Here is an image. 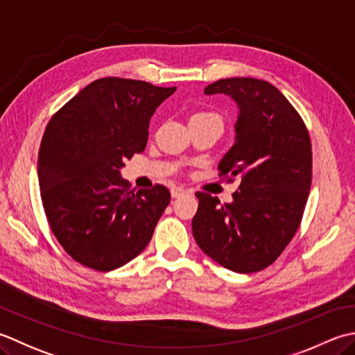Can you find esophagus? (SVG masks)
I'll list each match as a JSON object with an SVG mask.
<instances>
[{"label": "esophagus", "instance_id": "esophagus-1", "mask_svg": "<svg viewBox=\"0 0 355 355\" xmlns=\"http://www.w3.org/2000/svg\"><path fill=\"white\" fill-rule=\"evenodd\" d=\"M187 193V190L184 187H173L171 188V196L173 198H179V196H182V194H185Z\"/></svg>", "mask_w": 355, "mask_h": 355}]
</instances>
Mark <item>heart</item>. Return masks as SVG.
I'll list each match as a JSON object with an SVG mask.
<instances>
[{
	"mask_svg": "<svg viewBox=\"0 0 355 355\" xmlns=\"http://www.w3.org/2000/svg\"><path fill=\"white\" fill-rule=\"evenodd\" d=\"M193 119H216V121H220L219 114L214 113V112H208V110H199L196 112L191 116V121ZM222 122V121H220Z\"/></svg>",
	"mask_w": 355,
	"mask_h": 355,
	"instance_id": "b5f03b06",
	"label": "heart"
}]
</instances>
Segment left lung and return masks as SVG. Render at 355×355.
<instances>
[{"mask_svg": "<svg viewBox=\"0 0 355 355\" xmlns=\"http://www.w3.org/2000/svg\"><path fill=\"white\" fill-rule=\"evenodd\" d=\"M239 105L236 142L219 162V176L241 179L233 202L198 191L191 227L200 250L223 268L256 272L270 266L299 230L313 179L308 128L272 84L227 78L205 87Z\"/></svg>", "mask_w": 355, "mask_h": 355, "instance_id": "obj_1", "label": "left lung"}]
</instances>
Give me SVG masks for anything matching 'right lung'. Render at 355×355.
Here are the masks:
<instances>
[{
  "instance_id": "right-lung-1",
  "label": "right lung",
  "mask_w": 355,
  "mask_h": 355,
  "mask_svg": "<svg viewBox=\"0 0 355 355\" xmlns=\"http://www.w3.org/2000/svg\"><path fill=\"white\" fill-rule=\"evenodd\" d=\"M175 90L101 78L49 121L38 155L41 200L50 230L78 263L116 270L151 241L168 188L130 190L119 170L146 148L150 118Z\"/></svg>"
}]
</instances>
